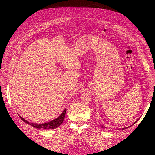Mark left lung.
<instances>
[{
	"instance_id": "obj_1",
	"label": "left lung",
	"mask_w": 155,
	"mask_h": 155,
	"mask_svg": "<svg viewBox=\"0 0 155 155\" xmlns=\"http://www.w3.org/2000/svg\"><path fill=\"white\" fill-rule=\"evenodd\" d=\"M137 121H138V120H137ZM137 121H136V122H137ZM136 122H134V124H133V125H134V124H135V123H136ZM101 127H102V126H101ZM126 129V128H123V129Z\"/></svg>"
}]
</instances>
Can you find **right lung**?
Listing matches in <instances>:
<instances>
[{
    "instance_id": "right-lung-1",
    "label": "right lung",
    "mask_w": 155,
    "mask_h": 155,
    "mask_svg": "<svg viewBox=\"0 0 155 155\" xmlns=\"http://www.w3.org/2000/svg\"><path fill=\"white\" fill-rule=\"evenodd\" d=\"M66 111H67V109H65L61 113V114L58 117V118H57L55 120H53L52 121H49V122H46V123L41 124L30 123V122H29V121H28L23 118H22L21 116H19V117L23 121H25V122L27 124H29V125L33 126L34 127H35V128H37V129H54L58 127L63 122V120H64V117H65V114H66Z\"/></svg>"
}]
</instances>
